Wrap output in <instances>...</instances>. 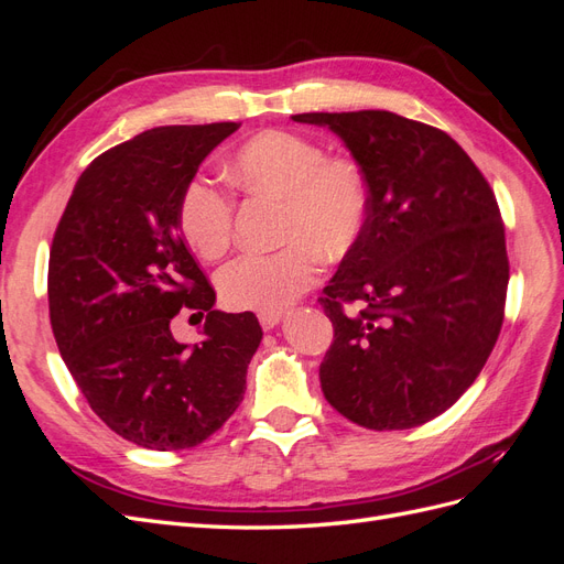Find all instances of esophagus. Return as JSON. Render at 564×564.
<instances>
[{
	"mask_svg": "<svg viewBox=\"0 0 564 564\" xmlns=\"http://www.w3.org/2000/svg\"><path fill=\"white\" fill-rule=\"evenodd\" d=\"M284 319V313H259V322H261V327L263 329H275L278 324Z\"/></svg>",
	"mask_w": 564,
	"mask_h": 564,
	"instance_id": "1",
	"label": "esophagus"
}]
</instances>
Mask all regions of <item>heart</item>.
<instances>
[{"instance_id":"obj_1","label":"heart","mask_w":564,"mask_h":564,"mask_svg":"<svg viewBox=\"0 0 564 564\" xmlns=\"http://www.w3.org/2000/svg\"><path fill=\"white\" fill-rule=\"evenodd\" d=\"M226 178L251 197L280 202L275 253H242L218 272V292L235 311L278 313L305 292L324 261L348 256L367 226L369 183L350 158H327L324 148L294 131L268 129L232 152ZM181 232L199 259L216 261L232 237L230 202L193 183L181 202Z\"/></svg>"}]
</instances>
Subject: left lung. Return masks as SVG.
I'll return each instance as SVG.
<instances>
[{"label":"left lung","mask_w":564,"mask_h":564,"mask_svg":"<svg viewBox=\"0 0 564 564\" xmlns=\"http://www.w3.org/2000/svg\"><path fill=\"white\" fill-rule=\"evenodd\" d=\"M292 119L336 133L369 183L365 232L319 299L334 324L322 392L369 431L414 429L464 395L499 338L508 256L497 197L435 127L388 110ZM344 302L364 311L348 316Z\"/></svg>","instance_id":"left-lung-1"}]
</instances>
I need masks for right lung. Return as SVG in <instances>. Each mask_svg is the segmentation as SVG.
<instances>
[{
  "label": "right lung",
  "instance_id": "add662e5",
  "mask_svg": "<svg viewBox=\"0 0 564 564\" xmlns=\"http://www.w3.org/2000/svg\"><path fill=\"white\" fill-rule=\"evenodd\" d=\"M235 122L158 127L96 158L77 178L48 253V315L65 367L110 431L158 452L214 435L247 388L263 332L253 313L216 311L187 251L181 202ZM181 307L207 314L178 345Z\"/></svg>",
  "mask_w": 564,
  "mask_h": 564
}]
</instances>
